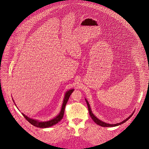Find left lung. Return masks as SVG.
Here are the masks:
<instances>
[{
    "label": "left lung",
    "mask_w": 149,
    "mask_h": 149,
    "mask_svg": "<svg viewBox=\"0 0 149 149\" xmlns=\"http://www.w3.org/2000/svg\"><path fill=\"white\" fill-rule=\"evenodd\" d=\"M85 101H86V104H87L88 108V111H89V115H90L91 118L92 119V120H93L97 125H99V126H102V127H115V126H117L120 125L124 123L125 122H126L127 120H128L131 117V116H132V115H133V113H134V112H133V113H132L128 118H127L126 119L124 120L123 122H120V123H116V124H109V123H105V122H103V121H101L100 120H99V119H97V118L93 115V113L92 112V111H91V107H90V106H89V103H88V102L86 100V99H85Z\"/></svg>",
    "instance_id": "obj_1"
}]
</instances>
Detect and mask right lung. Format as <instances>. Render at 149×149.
<instances>
[{
    "mask_svg": "<svg viewBox=\"0 0 149 149\" xmlns=\"http://www.w3.org/2000/svg\"><path fill=\"white\" fill-rule=\"evenodd\" d=\"M74 89H70L69 91H68L65 95V97H64V101H63V104L61 107V109L60 112L59 113V114L55 117L54 119L49 120V121H46V122H40L38 120L33 119H31L30 118H29L28 116H26L24 113H22V114L23 115V116L24 117V118L30 123H31L32 125L37 127L40 128H47L51 127L53 125H55L56 124L58 123L60 121H61V120L63 119V116H64V111H65V108L66 106V104L68 102V100L70 96V95L72 94V93L73 92ZM13 102L14 100L13 99Z\"/></svg>",
    "mask_w": 149,
    "mask_h": 149,
    "instance_id": "obj_1",
    "label": "right lung"
}]
</instances>
